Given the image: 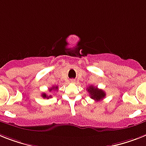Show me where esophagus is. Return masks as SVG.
I'll use <instances>...</instances> for the list:
<instances>
[{
    "instance_id": "34e87169",
    "label": "esophagus",
    "mask_w": 146,
    "mask_h": 146,
    "mask_svg": "<svg viewBox=\"0 0 146 146\" xmlns=\"http://www.w3.org/2000/svg\"><path fill=\"white\" fill-rule=\"evenodd\" d=\"M70 82H73V83H74V82H76V80L75 79H70Z\"/></svg>"
}]
</instances>
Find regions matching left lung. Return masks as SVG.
Masks as SVG:
<instances>
[{
  "label": "left lung",
  "mask_w": 146,
  "mask_h": 146,
  "mask_svg": "<svg viewBox=\"0 0 146 146\" xmlns=\"http://www.w3.org/2000/svg\"><path fill=\"white\" fill-rule=\"evenodd\" d=\"M88 92L89 93V95L92 99L96 100V101H100L103 100L106 97V93L101 89H99L97 87H94L93 85H91L87 88Z\"/></svg>",
  "instance_id": "obj_1"
}]
</instances>
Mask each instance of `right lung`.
Wrapping results in <instances>:
<instances>
[{"label": "right lung", "instance_id": "right-lung-1", "mask_svg": "<svg viewBox=\"0 0 146 146\" xmlns=\"http://www.w3.org/2000/svg\"><path fill=\"white\" fill-rule=\"evenodd\" d=\"M58 86H52L51 88H49V92H52V90H54V91H55V90H58ZM42 97L43 98H47V99H48V98H52V95H47L46 93H42Z\"/></svg>", "mask_w": 146, "mask_h": 146}]
</instances>
